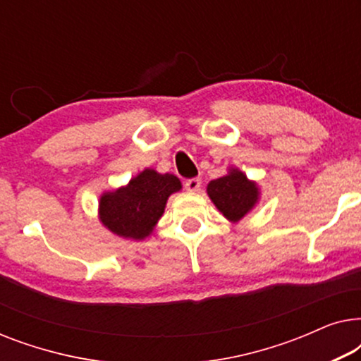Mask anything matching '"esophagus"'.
I'll use <instances>...</instances> for the list:
<instances>
[{
    "label": "esophagus",
    "mask_w": 361,
    "mask_h": 361,
    "mask_svg": "<svg viewBox=\"0 0 361 361\" xmlns=\"http://www.w3.org/2000/svg\"><path fill=\"white\" fill-rule=\"evenodd\" d=\"M185 189L189 190V192H197L200 189V185H202V180L200 179H189V180H185Z\"/></svg>",
    "instance_id": "obj_1"
}]
</instances>
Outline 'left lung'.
Here are the masks:
<instances>
[{"instance_id": "1", "label": "left lung", "mask_w": 361, "mask_h": 361, "mask_svg": "<svg viewBox=\"0 0 361 361\" xmlns=\"http://www.w3.org/2000/svg\"><path fill=\"white\" fill-rule=\"evenodd\" d=\"M207 195L226 220L238 224L259 204L261 192L256 180L248 179L243 171L231 166L224 177L209 182Z\"/></svg>"}]
</instances>
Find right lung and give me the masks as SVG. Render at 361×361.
<instances>
[{
  "mask_svg": "<svg viewBox=\"0 0 361 361\" xmlns=\"http://www.w3.org/2000/svg\"><path fill=\"white\" fill-rule=\"evenodd\" d=\"M179 190V177L147 167L126 185L103 192L98 200V220L120 238L141 241L154 231L167 199Z\"/></svg>",
  "mask_w": 361,
  "mask_h": 361,
  "instance_id": "1",
  "label": "right lung"
}]
</instances>
